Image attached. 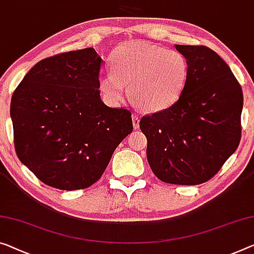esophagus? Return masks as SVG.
I'll return each mask as SVG.
<instances>
[{
  "mask_svg": "<svg viewBox=\"0 0 254 254\" xmlns=\"http://www.w3.org/2000/svg\"><path fill=\"white\" fill-rule=\"evenodd\" d=\"M131 118H132V127H134V129H138V127H139V118H138V116L132 115Z\"/></svg>",
  "mask_w": 254,
  "mask_h": 254,
  "instance_id": "esophagus-1",
  "label": "esophagus"
}]
</instances>
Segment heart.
<instances>
[{
  "label": "heart",
  "mask_w": 254,
  "mask_h": 254,
  "mask_svg": "<svg viewBox=\"0 0 254 254\" xmlns=\"http://www.w3.org/2000/svg\"><path fill=\"white\" fill-rule=\"evenodd\" d=\"M114 73L99 77L104 100L118 105L128 96L142 111L155 114L167 110L183 94L189 78V62L178 51L143 42L119 45L111 56Z\"/></svg>",
  "instance_id": "heart-1"
}]
</instances>
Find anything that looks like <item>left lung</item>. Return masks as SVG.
<instances>
[{
  "label": "left lung",
  "mask_w": 254,
  "mask_h": 254,
  "mask_svg": "<svg viewBox=\"0 0 254 254\" xmlns=\"http://www.w3.org/2000/svg\"><path fill=\"white\" fill-rule=\"evenodd\" d=\"M189 62L183 94L140 119L146 157L160 181L198 185L212 178L241 139L243 93L227 64L206 46L175 45Z\"/></svg>",
  "instance_id": "obj_1"
}]
</instances>
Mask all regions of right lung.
I'll list each match as a JSON object with an SVG mask.
<instances>
[{"mask_svg":"<svg viewBox=\"0 0 254 254\" xmlns=\"http://www.w3.org/2000/svg\"><path fill=\"white\" fill-rule=\"evenodd\" d=\"M103 60L93 48L37 62L13 92L10 116L20 161L44 184L87 189L132 131L131 114L100 96Z\"/></svg>","mask_w":254,"mask_h":254,"instance_id":"add662e5","label":"right lung"}]
</instances>
